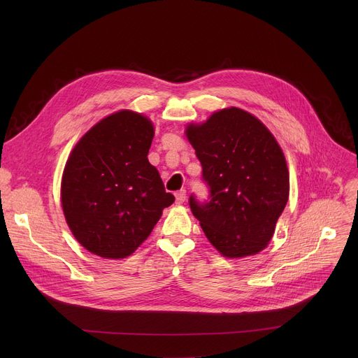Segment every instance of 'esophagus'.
Masks as SVG:
<instances>
[{
  "label": "esophagus",
  "instance_id": "esophagus-1",
  "mask_svg": "<svg viewBox=\"0 0 358 358\" xmlns=\"http://www.w3.org/2000/svg\"><path fill=\"white\" fill-rule=\"evenodd\" d=\"M185 198H187V191H185V189H180V191L176 192V201H177V203H182V202L185 201Z\"/></svg>",
  "mask_w": 358,
  "mask_h": 358
}]
</instances>
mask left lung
<instances>
[{"label":"left lung","mask_w":358,"mask_h":358,"mask_svg":"<svg viewBox=\"0 0 358 358\" xmlns=\"http://www.w3.org/2000/svg\"><path fill=\"white\" fill-rule=\"evenodd\" d=\"M185 134L210 187V201L189 196L203 234L227 258L265 249L289 198V171L273 134L238 108L188 124Z\"/></svg>","instance_id":"1"}]
</instances>
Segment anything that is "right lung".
Masks as SVG:
<instances>
[{
	"mask_svg": "<svg viewBox=\"0 0 358 358\" xmlns=\"http://www.w3.org/2000/svg\"><path fill=\"white\" fill-rule=\"evenodd\" d=\"M151 120L120 110L96 123L66 162L61 199L76 241L108 259L131 255L174 202L147 155Z\"/></svg>",
	"mask_w": 358,
	"mask_h": 358,
	"instance_id": "right-lung-1",
	"label": "right lung"
}]
</instances>
